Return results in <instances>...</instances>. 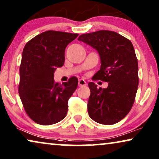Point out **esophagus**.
Segmentation results:
<instances>
[{
  "label": "esophagus",
  "instance_id": "esophagus-1",
  "mask_svg": "<svg viewBox=\"0 0 159 159\" xmlns=\"http://www.w3.org/2000/svg\"><path fill=\"white\" fill-rule=\"evenodd\" d=\"M86 86V82L83 79L78 80V86Z\"/></svg>",
  "mask_w": 159,
  "mask_h": 159
}]
</instances>
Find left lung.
Here are the masks:
<instances>
[{
  "label": "left lung",
  "mask_w": 159,
  "mask_h": 159,
  "mask_svg": "<svg viewBox=\"0 0 159 159\" xmlns=\"http://www.w3.org/2000/svg\"><path fill=\"white\" fill-rule=\"evenodd\" d=\"M78 40L97 51L101 67L94 78L108 82L106 89L89 83V116L99 124H116L130 111L138 88V62L134 46L129 39L109 30L83 34Z\"/></svg>",
  "instance_id": "8db88e82"
}]
</instances>
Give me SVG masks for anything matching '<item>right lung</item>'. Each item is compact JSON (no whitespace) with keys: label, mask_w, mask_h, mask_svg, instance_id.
Here are the masks:
<instances>
[{"label":"right lung","mask_w":159,"mask_h":159,"mask_svg":"<svg viewBox=\"0 0 159 159\" xmlns=\"http://www.w3.org/2000/svg\"><path fill=\"white\" fill-rule=\"evenodd\" d=\"M78 34L48 30L27 42L20 67L19 94L26 113L33 121L51 125L67 115L68 99L78 86L72 77L56 83L54 71L65 62V50Z\"/></svg>","instance_id":"1"}]
</instances>
